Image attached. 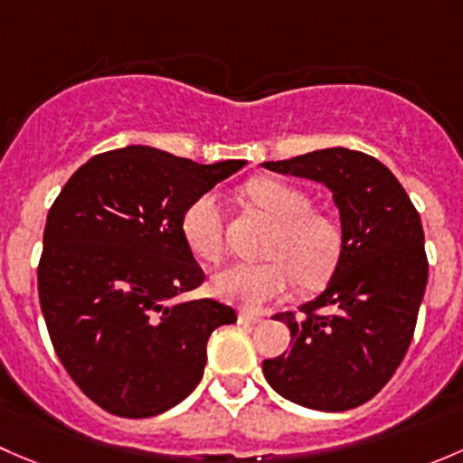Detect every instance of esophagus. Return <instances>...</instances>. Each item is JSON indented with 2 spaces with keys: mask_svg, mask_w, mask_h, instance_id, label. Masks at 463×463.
<instances>
[{
  "mask_svg": "<svg viewBox=\"0 0 463 463\" xmlns=\"http://www.w3.org/2000/svg\"><path fill=\"white\" fill-rule=\"evenodd\" d=\"M238 318H241V323H247V326H259V323L265 321L263 314L250 312V309H242V312L238 314Z\"/></svg>",
  "mask_w": 463,
  "mask_h": 463,
  "instance_id": "esophagus-1",
  "label": "esophagus"
}]
</instances>
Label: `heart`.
<instances>
[{
	"mask_svg": "<svg viewBox=\"0 0 463 463\" xmlns=\"http://www.w3.org/2000/svg\"><path fill=\"white\" fill-rule=\"evenodd\" d=\"M247 196L279 222L267 263H232L213 276V292L222 301L260 307L285 297L294 279L303 288H318L336 269L343 254V230L332 216L312 209L303 189L274 178L247 187ZM183 236L189 250L204 260H218L225 247L222 204L216 194H200L184 209Z\"/></svg>",
	"mask_w": 463,
	"mask_h": 463,
	"instance_id": "1",
	"label": "heart"
}]
</instances>
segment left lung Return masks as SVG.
<instances>
[{
    "label": "left lung",
    "mask_w": 463,
    "mask_h": 463,
    "mask_svg": "<svg viewBox=\"0 0 463 463\" xmlns=\"http://www.w3.org/2000/svg\"><path fill=\"white\" fill-rule=\"evenodd\" d=\"M260 166L332 192L343 254L326 289L301 314L274 317L292 347L263 361L267 383L309 410L343 412L370 402L406 356L428 283L423 227L392 171L332 146Z\"/></svg>",
    "instance_id": "1"
}]
</instances>
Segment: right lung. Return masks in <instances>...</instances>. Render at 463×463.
<instances>
[{
    "label": "right lung",
    "instance_id": "1",
    "mask_svg": "<svg viewBox=\"0 0 463 463\" xmlns=\"http://www.w3.org/2000/svg\"><path fill=\"white\" fill-rule=\"evenodd\" d=\"M245 166L131 145L93 156L51 207L37 289L61 365L118 417H154L200 383L207 341L236 323L213 298L178 301L204 280L183 236L184 209Z\"/></svg>",
    "mask_w": 463,
    "mask_h": 463
}]
</instances>
